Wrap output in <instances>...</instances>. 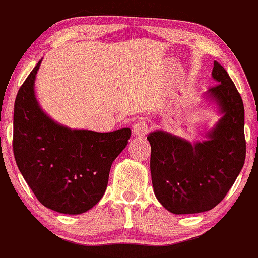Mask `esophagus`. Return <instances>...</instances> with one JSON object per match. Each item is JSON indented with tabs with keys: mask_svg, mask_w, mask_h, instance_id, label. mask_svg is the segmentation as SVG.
I'll return each instance as SVG.
<instances>
[{
	"mask_svg": "<svg viewBox=\"0 0 258 258\" xmlns=\"http://www.w3.org/2000/svg\"><path fill=\"white\" fill-rule=\"evenodd\" d=\"M150 130H151L150 124H148L147 121L139 120L136 125H134L133 133H134V136L138 138H143L146 136L148 132H150Z\"/></svg>",
	"mask_w": 258,
	"mask_h": 258,
	"instance_id": "34e87169",
	"label": "esophagus"
}]
</instances>
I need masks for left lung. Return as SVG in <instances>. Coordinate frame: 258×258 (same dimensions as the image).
<instances>
[{"label":"left lung","mask_w":258,"mask_h":258,"mask_svg":"<svg viewBox=\"0 0 258 258\" xmlns=\"http://www.w3.org/2000/svg\"><path fill=\"white\" fill-rule=\"evenodd\" d=\"M217 82L208 97L219 104L223 117L208 140L191 145L179 137L155 131L151 144V174L155 197L173 214L213 209L223 200L245 160L244 106L241 94L222 65L214 61Z\"/></svg>","instance_id":"left-lung-1"}]
</instances>
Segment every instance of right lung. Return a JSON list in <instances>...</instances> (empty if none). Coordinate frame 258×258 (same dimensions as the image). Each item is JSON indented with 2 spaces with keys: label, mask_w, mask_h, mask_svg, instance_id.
Wrapping results in <instances>:
<instances>
[{
  "label": "right lung",
  "mask_w": 258,
  "mask_h": 258,
  "mask_svg": "<svg viewBox=\"0 0 258 258\" xmlns=\"http://www.w3.org/2000/svg\"><path fill=\"white\" fill-rule=\"evenodd\" d=\"M38 61L17 92L13 151L37 200L55 212L82 214L106 190L114 159L126 147L130 128L99 133L58 125L38 106L34 83Z\"/></svg>",
  "instance_id": "1"
}]
</instances>
